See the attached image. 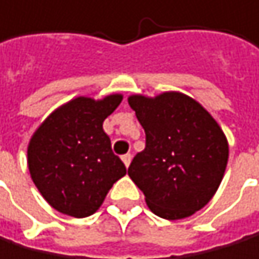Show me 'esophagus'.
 I'll use <instances>...</instances> for the list:
<instances>
[{"label":"esophagus","instance_id":"1","mask_svg":"<svg viewBox=\"0 0 259 259\" xmlns=\"http://www.w3.org/2000/svg\"><path fill=\"white\" fill-rule=\"evenodd\" d=\"M131 158H133V156H131L130 153H126V155H123V156H121V161L125 163V166H126V167H128V166H130V163H131Z\"/></svg>","mask_w":259,"mask_h":259}]
</instances>
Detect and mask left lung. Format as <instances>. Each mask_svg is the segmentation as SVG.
<instances>
[{"mask_svg":"<svg viewBox=\"0 0 259 259\" xmlns=\"http://www.w3.org/2000/svg\"><path fill=\"white\" fill-rule=\"evenodd\" d=\"M128 103L145 131V149L133 158L128 176L149 209L164 220L201 210L219 190L230 156L220 125L180 92L131 95Z\"/></svg>","mask_w":259,"mask_h":259,"instance_id":"8db88e82","label":"left lung"}]
</instances>
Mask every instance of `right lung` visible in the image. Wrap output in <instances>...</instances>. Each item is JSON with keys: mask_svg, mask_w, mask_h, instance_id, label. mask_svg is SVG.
Here are the masks:
<instances>
[{"mask_svg": "<svg viewBox=\"0 0 259 259\" xmlns=\"http://www.w3.org/2000/svg\"><path fill=\"white\" fill-rule=\"evenodd\" d=\"M121 99L120 93L103 99L77 96L57 107L33 133L28 144L29 176L55 210L75 219L93 215L126 174L103 130Z\"/></svg>", "mask_w": 259, "mask_h": 259, "instance_id": "obj_1", "label": "right lung"}]
</instances>
